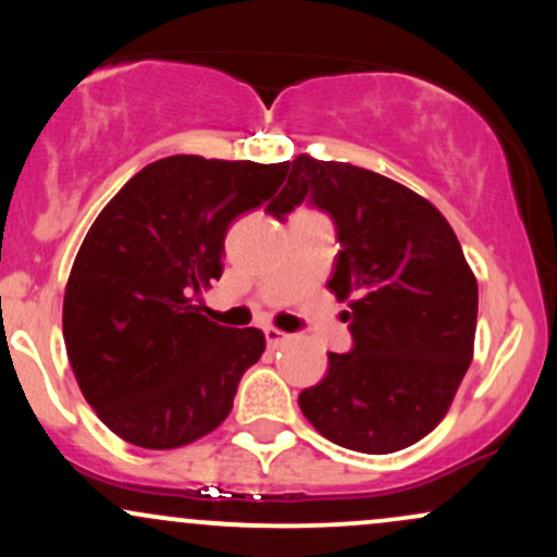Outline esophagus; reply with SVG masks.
<instances>
[{"label":"esophagus","mask_w":557,"mask_h":557,"mask_svg":"<svg viewBox=\"0 0 557 557\" xmlns=\"http://www.w3.org/2000/svg\"><path fill=\"white\" fill-rule=\"evenodd\" d=\"M264 337H267V345H270V348H280V345H285L287 341H290V335L277 327H267Z\"/></svg>","instance_id":"esophagus-1"}]
</instances>
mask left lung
Wrapping results in <instances>:
<instances>
[{"instance_id":"left-lung-1","label":"left lung","mask_w":557,"mask_h":557,"mask_svg":"<svg viewBox=\"0 0 557 557\" xmlns=\"http://www.w3.org/2000/svg\"><path fill=\"white\" fill-rule=\"evenodd\" d=\"M283 216L306 196L332 214L343 251L327 287L350 306L354 350L298 395L311 426L348 450H403L426 437L474 359L476 277L450 222L406 185L345 162L293 159Z\"/></svg>"}]
</instances>
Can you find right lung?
Segmentation results:
<instances>
[{
  "label": "right lung",
  "instance_id": "obj_1",
  "mask_svg": "<svg viewBox=\"0 0 557 557\" xmlns=\"http://www.w3.org/2000/svg\"><path fill=\"white\" fill-rule=\"evenodd\" d=\"M287 170L159 159L94 220L67 277L62 335L83 398L125 443L172 450L233 411L264 332L207 319L201 290L220 280L230 222L277 194Z\"/></svg>",
  "mask_w": 557,
  "mask_h": 557
}]
</instances>
